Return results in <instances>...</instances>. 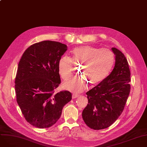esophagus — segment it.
<instances>
[{
	"label": "esophagus",
	"mask_w": 147,
	"mask_h": 147,
	"mask_svg": "<svg viewBox=\"0 0 147 147\" xmlns=\"http://www.w3.org/2000/svg\"><path fill=\"white\" fill-rule=\"evenodd\" d=\"M78 96H79V95L77 94H73L72 95V98H73V99L78 98Z\"/></svg>",
	"instance_id": "esophagus-1"
}]
</instances>
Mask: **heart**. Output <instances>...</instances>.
<instances>
[{"label": "heart", "instance_id": "obj_1", "mask_svg": "<svg viewBox=\"0 0 147 147\" xmlns=\"http://www.w3.org/2000/svg\"><path fill=\"white\" fill-rule=\"evenodd\" d=\"M71 59L67 56L61 57L58 64V73L61 78L67 80L73 75L74 64H82L81 73L84 79H73L66 82L65 89L76 92H80L86 89L88 82L96 84L102 81L109 75L114 62V52L109 49L101 48L92 46H83L74 49L71 52Z\"/></svg>", "mask_w": 147, "mask_h": 147}]
</instances>
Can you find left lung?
Here are the masks:
<instances>
[{
  "instance_id": "left-lung-1",
  "label": "left lung",
  "mask_w": 147,
  "mask_h": 147,
  "mask_svg": "<svg viewBox=\"0 0 147 147\" xmlns=\"http://www.w3.org/2000/svg\"><path fill=\"white\" fill-rule=\"evenodd\" d=\"M115 55L111 73L86 92L88 104L82 112L86 125L94 130L110 126L124 110L130 90L128 62L120 51L111 48Z\"/></svg>"
}]
</instances>
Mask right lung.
I'll return each instance as SVG.
<instances>
[{
	"mask_svg": "<svg viewBox=\"0 0 147 147\" xmlns=\"http://www.w3.org/2000/svg\"><path fill=\"white\" fill-rule=\"evenodd\" d=\"M67 50L65 44L42 41L28 47L19 62L15 80L17 101L25 119L34 127L53 126L72 99L69 91L55 92L61 83L58 61Z\"/></svg>",
	"mask_w": 147,
	"mask_h": 147,
	"instance_id": "1",
	"label": "right lung"
}]
</instances>
